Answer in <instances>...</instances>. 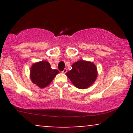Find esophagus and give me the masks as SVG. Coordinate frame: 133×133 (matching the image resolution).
<instances>
[{
    "instance_id": "obj_1",
    "label": "esophagus",
    "mask_w": 133,
    "mask_h": 133,
    "mask_svg": "<svg viewBox=\"0 0 133 133\" xmlns=\"http://www.w3.org/2000/svg\"><path fill=\"white\" fill-rule=\"evenodd\" d=\"M62 73H63V74H65V73L67 72V69H64V71L62 72Z\"/></svg>"
}]
</instances>
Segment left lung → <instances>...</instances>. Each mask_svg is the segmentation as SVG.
Here are the masks:
<instances>
[{
	"mask_svg": "<svg viewBox=\"0 0 133 133\" xmlns=\"http://www.w3.org/2000/svg\"><path fill=\"white\" fill-rule=\"evenodd\" d=\"M66 76L76 88L86 89L93 84L97 77V70L92 62L79 60L72 65Z\"/></svg>",
	"mask_w": 133,
	"mask_h": 133,
	"instance_id": "left-lung-1",
	"label": "left lung"
}]
</instances>
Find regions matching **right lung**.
Wrapping results in <instances>:
<instances>
[{"label":"right lung","mask_w":133,"mask_h":133,"mask_svg":"<svg viewBox=\"0 0 133 133\" xmlns=\"http://www.w3.org/2000/svg\"><path fill=\"white\" fill-rule=\"evenodd\" d=\"M59 72L52 69L46 61L34 63L30 70V78L32 82L40 88H44L51 84Z\"/></svg>","instance_id":"1"}]
</instances>
